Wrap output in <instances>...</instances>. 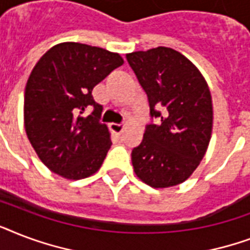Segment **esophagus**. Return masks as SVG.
Returning <instances> with one entry per match:
<instances>
[{"instance_id":"esophagus-1","label":"esophagus","mask_w":250,"mask_h":250,"mask_svg":"<svg viewBox=\"0 0 250 250\" xmlns=\"http://www.w3.org/2000/svg\"><path fill=\"white\" fill-rule=\"evenodd\" d=\"M109 127H110V129H111V132L115 133V135H121V133L123 132V129H125V125H117V123H111Z\"/></svg>"}]
</instances>
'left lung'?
<instances>
[{
    "label": "left lung",
    "mask_w": 250,
    "mask_h": 250,
    "mask_svg": "<svg viewBox=\"0 0 250 250\" xmlns=\"http://www.w3.org/2000/svg\"><path fill=\"white\" fill-rule=\"evenodd\" d=\"M148 94L150 115L141 144L131 153L133 171L153 188L186 182L197 168L213 131L209 85L182 53L166 46L125 54Z\"/></svg>",
    "instance_id": "1"
}]
</instances>
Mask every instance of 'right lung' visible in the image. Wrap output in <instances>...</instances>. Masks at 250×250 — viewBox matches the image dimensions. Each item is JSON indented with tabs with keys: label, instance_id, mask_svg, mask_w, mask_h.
<instances>
[{
	"label": "right lung",
	"instance_id": "1",
	"mask_svg": "<svg viewBox=\"0 0 250 250\" xmlns=\"http://www.w3.org/2000/svg\"><path fill=\"white\" fill-rule=\"evenodd\" d=\"M125 63L118 53L80 42H61L35 64L25 85L24 128L37 157L68 180L97 172L111 146L102 106L92 89ZM93 109L90 116L85 111Z\"/></svg>",
	"mask_w": 250,
	"mask_h": 250
}]
</instances>
